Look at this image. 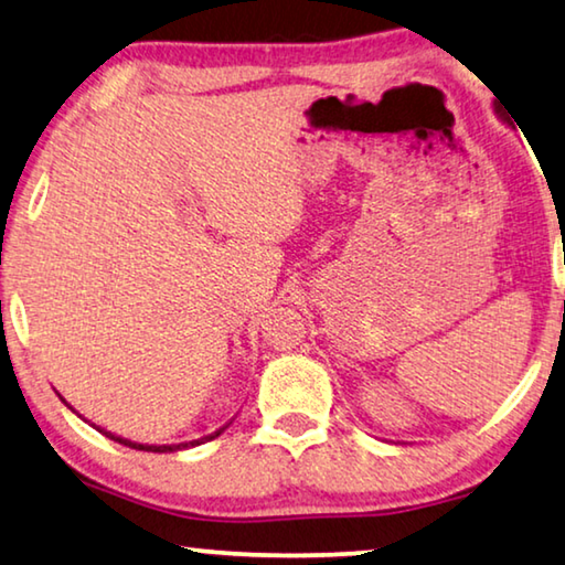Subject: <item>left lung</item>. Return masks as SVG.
Wrapping results in <instances>:
<instances>
[{
  "mask_svg": "<svg viewBox=\"0 0 565 565\" xmlns=\"http://www.w3.org/2000/svg\"><path fill=\"white\" fill-rule=\"evenodd\" d=\"M498 114H500V111H498ZM500 116H502V114H500Z\"/></svg>",
  "mask_w": 565,
  "mask_h": 565,
  "instance_id": "left-lung-1",
  "label": "left lung"
}]
</instances>
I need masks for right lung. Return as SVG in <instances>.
<instances>
[{"mask_svg":"<svg viewBox=\"0 0 565 565\" xmlns=\"http://www.w3.org/2000/svg\"><path fill=\"white\" fill-rule=\"evenodd\" d=\"M61 395V393H57ZM61 401L65 403L67 408L73 411V406L71 403H67L63 395H61ZM233 424V418L228 420V424L225 426H221L217 428V431H213V434H207V436H200V439H192V441H182V444H162V446H157V444H139V441H131V439H124V436H116V434H111V431H106V428H100V426H96V424H90V426H96L100 434L104 436H108V439H114V441H119V444H124V446H129V449H137V451H154V454H167V451H182V449H190V446H200V444H205V441H213L215 436H221L225 428H228Z\"/></svg>","mask_w":565,"mask_h":565,"instance_id":"1","label":"right lung"}]
</instances>
